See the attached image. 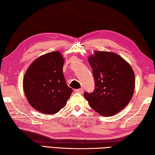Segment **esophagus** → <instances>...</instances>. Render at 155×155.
<instances>
[{"label":"esophagus","instance_id":"obj_1","mask_svg":"<svg viewBox=\"0 0 155 155\" xmlns=\"http://www.w3.org/2000/svg\"><path fill=\"white\" fill-rule=\"evenodd\" d=\"M75 92H77V93H83V88H81L79 89H75Z\"/></svg>","mask_w":155,"mask_h":155}]
</instances>
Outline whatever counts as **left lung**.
Instances as JSON below:
<instances>
[{
  "mask_svg": "<svg viewBox=\"0 0 155 155\" xmlns=\"http://www.w3.org/2000/svg\"><path fill=\"white\" fill-rule=\"evenodd\" d=\"M94 80V90L85 92L89 105L104 116L115 115L129 104L134 94L135 74L131 67L118 54L94 51L88 58Z\"/></svg>",
  "mask_w": 155,
  "mask_h": 155,
  "instance_id": "obj_1",
  "label": "left lung"
}]
</instances>
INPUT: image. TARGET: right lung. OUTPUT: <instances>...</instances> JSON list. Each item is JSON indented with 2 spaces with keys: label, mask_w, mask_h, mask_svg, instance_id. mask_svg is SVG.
<instances>
[{
  "label": "right lung",
  "mask_w": 155,
  "mask_h": 155,
  "mask_svg": "<svg viewBox=\"0 0 155 155\" xmlns=\"http://www.w3.org/2000/svg\"><path fill=\"white\" fill-rule=\"evenodd\" d=\"M63 65L61 52L52 51L39 56L27 69L24 91L30 105L36 110L53 114L65 106L73 91L66 84Z\"/></svg>",
  "instance_id": "1"
}]
</instances>
